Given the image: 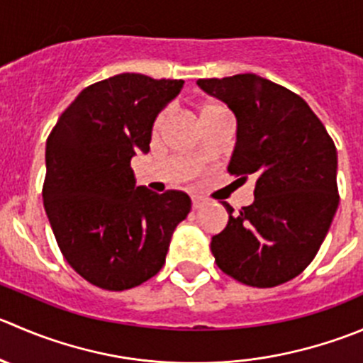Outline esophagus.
I'll list each match as a JSON object with an SVG mask.
<instances>
[{"instance_id":"34e87169","label":"esophagus","mask_w":363,"mask_h":363,"mask_svg":"<svg viewBox=\"0 0 363 363\" xmlns=\"http://www.w3.org/2000/svg\"><path fill=\"white\" fill-rule=\"evenodd\" d=\"M203 203V199H200V196H193L191 199V207L193 209H199L200 206H202Z\"/></svg>"}]
</instances>
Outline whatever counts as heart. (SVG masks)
Returning a JSON list of instances; mask_svg holds the SVG:
<instances>
[{
  "label": "heart",
  "instance_id": "heart-1",
  "mask_svg": "<svg viewBox=\"0 0 363 363\" xmlns=\"http://www.w3.org/2000/svg\"><path fill=\"white\" fill-rule=\"evenodd\" d=\"M223 110H225V108L221 106V104L209 103V104H206V106L202 108V111H200V115H202V117H206V115L216 113V111H223ZM167 117H168V113H167V111H164V110L157 113V117L154 118V124H152V133H154V135L161 131V128H163L164 122H167Z\"/></svg>",
  "mask_w": 363,
  "mask_h": 363
}]
</instances>
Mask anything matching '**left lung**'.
I'll list each match as a JSON object with an SVG mask.
<instances>
[{
  "instance_id": "obj_1",
  "label": "left lung",
  "mask_w": 363,
  "mask_h": 363,
  "mask_svg": "<svg viewBox=\"0 0 363 363\" xmlns=\"http://www.w3.org/2000/svg\"><path fill=\"white\" fill-rule=\"evenodd\" d=\"M238 118L228 174L255 179L252 206L213 235L218 267L252 287L298 277L321 248L339 206L337 149L318 115L289 88L257 74L196 81Z\"/></svg>"
}]
</instances>
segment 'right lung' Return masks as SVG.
Instances as JSON below:
<instances>
[{"label": "right lung", "mask_w": 363, "mask_h": 363, "mask_svg": "<svg viewBox=\"0 0 363 363\" xmlns=\"http://www.w3.org/2000/svg\"><path fill=\"white\" fill-rule=\"evenodd\" d=\"M182 84L135 72L97 81L49 135L45 213L62 255L92 286L125 291L152 279L191 209L184 191L135 186L131 168L136 152H149L154 118Z\"/></svg>", "instance_id": "add662e5"}]
</instances>
